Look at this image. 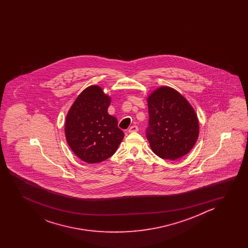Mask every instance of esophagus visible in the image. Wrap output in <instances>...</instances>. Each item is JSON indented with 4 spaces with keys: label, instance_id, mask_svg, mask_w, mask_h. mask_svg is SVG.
<instances>
[{
    "label": "esophagus",
    "instance_id": "esophagus-1",
    "mask_svg": "<svg viewBox=\"0 0 248 248\" xmlns=\"http://www.w3.org/2000/svg\"><path fill=\"white\" fill-rule=\"evenodd\" d=\"M138 126H136V125H134V126H130L129 128H128V132L129 133H132V132H137L138 131Z\"/></svg>",
    "mask_w": 248,
    "mask_h": 248
}]
</instances>
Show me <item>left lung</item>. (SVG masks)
<instances>
[{
    "label": "left lung",
    "mask_w": 248,
    "mask_h": 248,
    "mask_svg": "<svg viewBox=\"0 0 248 248\" xmlns=\"http://www.w3.org/2000/svg\"><path fill=\"white\" fill-rule=\"evenodd\" d=\"M146 137L159 158L174 160L185 156L199 137V121L188 101L174 89L161 87L148 97Z\"/></svg>",
    "instance_id": "8db88e82"
}]
</instances>
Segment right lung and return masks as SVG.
<instances>
[{"instance_id": "add662e5", "label": "right lung", "mask_w": 248, "mask_h": 248, "mask_svg": "<svg viewBox=\"0 0 248 248\" xmlns=\"http://www.w3.org/2000/svg\"><path fill=\"white\" fill-rule=\"evenodd\" d=\"M111 98L98 86H90L76 98L65 121L69 146L80 159L98 163L111 157L122 142L124 133L107 109Z\"/></svg>"}]
</instances>
